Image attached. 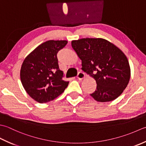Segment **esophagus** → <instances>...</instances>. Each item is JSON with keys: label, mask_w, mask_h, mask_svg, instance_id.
<instances>
[{"label": "esophagus", "mask_w": 146, "mask_h": 146, "mask_svg": "<svg viewBox=\"0 0 146 146\" xmlns=\"http://www.w3.org/2000/svg\"><path fill=\"white\" fill-rule=\"evenodd\" d=\"M77 79H79V80H82L83 79L85 78V74L84 73H83L82 72H79L78 73V74H77Z\"/></svg>", "instance_id": "obj_1"}]
</instances>
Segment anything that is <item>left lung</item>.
Masks as SVG:
<instances>
[{"label": "left lung", "instance_id": "8db88e82", "mask_svg": "<svg viewBox=\"0 0 146 146\" xmlns=\"http://www.w3.org/2000/svg\"><path fill=\"white\" fill-rule=\"evenodd\" d=\"M71 44L82 61V70L96 82V90L91 96L99 102H111L120 96L130 77L124 53L103 38H82Z\"/></svg>", "mask_w": 146, "mask_h": 146}]
</instances>
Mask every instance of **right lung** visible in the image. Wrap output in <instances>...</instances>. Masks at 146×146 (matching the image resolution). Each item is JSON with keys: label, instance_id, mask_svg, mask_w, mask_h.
Here are the masks:
<instances>
[{"label": "right lung", "instance_id": "1", "mask_svg": "<svg viewBox=\"0 0 146 146\" xmlns=\"http://www.w3.org/2000/svg\"><path fill=\"white\" fill-rule=\"evenodd\" d=\"M66 40H49L41 43L24 60L20 77L25 91L36 102L47 103L65 91L69 81L62 80L56 55Z\"/></svg>", "mask_w": 146, "mask_h": 146}]
</instances>
